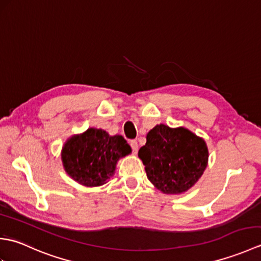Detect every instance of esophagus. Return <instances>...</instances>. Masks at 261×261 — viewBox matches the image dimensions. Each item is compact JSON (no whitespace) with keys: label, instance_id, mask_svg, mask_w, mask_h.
<instances>
[{"label":"esophagus","instance_id":"esophagus-1","mask_svg":"<svg viewBox=\"0 0 261 261\" xmlns=\"http://www.w3.org/2000/svg\"><path fill=\"white\" fill-rule=\"evenodd\" d=\"M130 146H131V148H132V152L137 153L138 149H139V146H138L137 140H131V141H130Z\"/></svg>","mask_w":261,"mask_h":261}]
</instances>
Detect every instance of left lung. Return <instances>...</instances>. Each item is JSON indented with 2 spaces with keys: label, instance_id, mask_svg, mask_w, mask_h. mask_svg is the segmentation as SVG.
Masks as SVG:
<instances>
[{
  "label": "left lung",
  "instance_id": "obj_1",
  "mask_svg": "<svg viewBox=\"0 0 261 261\" xmlns=\"http://www.w3.org/2000/svg\"><path fill=\"white\" fill-rule=\"evenodd\" d=\"M138 156L148 179L165 194H180L201 178L208 162L204 139L186 127L157 124L148 132Z\"/></svg>",
  "mask_w": 261,
  "mask_h": 261
}]
</instances>
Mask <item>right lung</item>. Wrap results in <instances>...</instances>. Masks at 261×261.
Returning <instances> with one entry per match:
<instances>
[{
    "label": "right lung",
    "mask_w": 261,
    "mask_h": 261,
    "mask_svg": "<svg viewBox=\"0 0 261 261\" xmlns=\"http://www.w3.org/2000/svg\"><path fill=\"white\" fill-rule=\"evenodd\" d=\"M131 153V147L122 136H110L102 129L90 127L70 137L62 150L66 173L80 184L96 187L114 175L116 163Z\"/></svg>",
    "instance_id": "1"
}]
</instances>
